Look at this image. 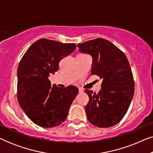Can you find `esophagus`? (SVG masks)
<instances>
[{"label":"esophagus","mask_w":153,"mask_h":153,"mask_svg":"<svg viewBox=\"0 0 153 153\" xmlns=\"http://www.w3.org/2000/svg\"><path fill=\"white\" fill-rule=\"evenodd\" d=\"M79 93H83V90L82 88H79Z\"/></svg>","instance_id":"obj_1"}]
</instances>
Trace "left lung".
I'll list each match as a JSON object with an SVG mask.
<instances>
[{"label":"left lung","mask_w":153,"mask_h":153,"mask_svg":"<svg viewBox=\"0 0 153 153\" xmlns=\"http://www.w3.org/2000/svg\"><path fill=\"white\" fill-rule=\"evenodd\" d=\"M77 47L81 53L93 58L92 75L103 79L97 94L85 90L89 97L85 108L88 120L98 127L114 126L126 114L134 93L128 60L120 49L105 39H92Z\"/></svg>","instance_id":"left-lung-1"}]
</instances>
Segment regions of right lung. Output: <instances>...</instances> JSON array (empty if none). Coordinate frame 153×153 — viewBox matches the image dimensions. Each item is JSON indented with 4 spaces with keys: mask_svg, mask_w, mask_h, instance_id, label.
I'll list each match as a JSON object with an SVG mask.
<instances>
[{
    "mask_svg": "<svg viewBox=\"0 0 153 153\" xmlns=\"http://www.w3.org/2000/svg\"><path fill=\"white\" fill-rule=\"evenodd\" d=\"M76 44L40 39L23 56L17 70V100L35 124L53 127L66 120L70 106L79 93L74 85L52 86L49 74L57 72L59 62L74 51Z\"/></svg>",
    "mask_w": 153,
    "mask_h": 153,
    "instance_id": "right-lung-1",
    "label": "right lung"
}]
</instances>
